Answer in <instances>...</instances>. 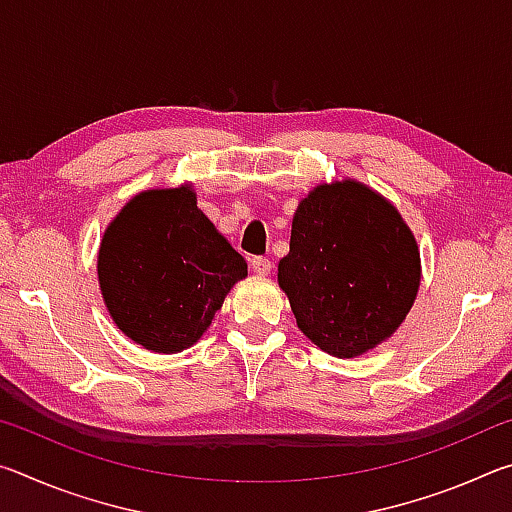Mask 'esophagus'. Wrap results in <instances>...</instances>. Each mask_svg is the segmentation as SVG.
Listing matches in <instances>:
<instances>
[{
    "label": "esophagus",
    "mask_w": 512,
    "mask_h": 512,
    "mask_svg": "<svg viewBox=\"0 0 512 512\" xmlns=\"http://www.w3.org/2000/svg\"><path fill=\"white\" fill-rule=\"evenodd\" d=\"M250 268H253V273L255 275H262V277H266L268 273H271V259H266V257H253L250 259Z\"/></svg>",
    "instance_id": "34e87169"
}]
</instances>
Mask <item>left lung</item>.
<instances>
[{"instance_id":"obj_1","label":"left lung","mask_w":512,"mask_h":512,"mask_svg":"<svg viewBox=\"0 0 512 512\" xmlns=\"http://www.w3.org/2000/svg\"><path fill=\"white\" fill-rule=\"evenodd\" d=\"M420 248L397 207L359 180L320 183L293 212L277 264L300 332L339 359L397 332L420 289Z\"/></svg>"}]
</instances>
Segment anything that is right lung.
Here are the masks:
<instances>
[{"label":"right lung","instance_id":"1","mask_svg":"<svg viewBox=\"0 0 512 512\" xmlns=\"http://www.w3.org/2000/svg\"><path fill=\"white\" fill-rule=\"evenodd\" d=\"M99 289L133 343L176 354L201 339L246 259L196 205L192 183L135 194L101 237Z\"/></svg>","mask_w":512,"mask_h":512}]
</instances>
